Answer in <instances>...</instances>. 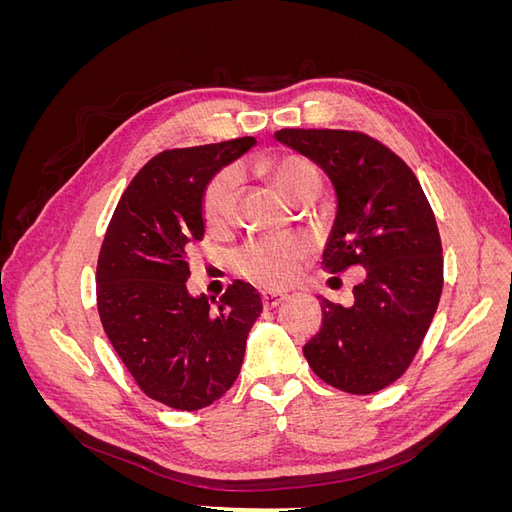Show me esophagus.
<instances>
[{
	"instance_id": "34e87169",
	"label": "esophagus",
	"mask_w": 512,
	"mask_h": 512,
	"mask_svg": "<svg viewBox=\"0 0 512 512\" xmlns=\"http://www.w3.org/2000/svg\"><path fill=\"white\" fill-rule=\"evenodd\" d=\"M284 301H286V292H280V290H265V292H262V303H265L267 309L277 307Z\"/></svg>"
}]
</instances>
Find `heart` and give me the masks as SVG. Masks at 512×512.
<instances>
[{
	"label": "heart",
	"instance_id": "b5f03b06",
	"mask_svg": "<svg viewBox=\"0 0 512 512\" xmlns=\"http://www.w3.org/2000/svg\"><path fill=\"white\" fill-rule=\"evenodd\" d=\"M275 188L288 200L297 198L309 185H318L316 168L303 158H275L262 164ZM241 190L239 168L230 166L215 175L205 190L203 211L209 226H222L232 218ZM305 252L301 241H262L245 247L237 256V269L250 280L267 286H282L290 282L297 271V260Z\"/></svg>",
	"mask_w": 512,
	"mask_h": 512
}]
</instances>
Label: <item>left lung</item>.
<instances>
[{"label":"left lung","instance_id":"obj_1","mask_svg":"<svg viewBox=\"0 0 512 512\" xmlns=\"http://www.w3.org/2000/svg\"><path fill=\"white\" fill-rule=\"evenodd\" d=\"M273 138L318 164L335 190L322 269H365L352 305L322 299V327L303 348L314 374L369 395L393 384L421 346L442 294V243L421 183L374 138L284 128Z\"/></svg>","mask_w":512,"mask_h":512}]
</instances>
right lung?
<instances>
[{"mask_svg":"<svg viewBox=\"0 0 512 512\" xmlns=\"http://www.w3.org/2000/svg\"><path fill=\"white\" fill-rule=\"evenodd\" d=\"M254 136L162 151L123 192L98 258V312L143 393L175 410H200L235 384L247 333L262 314L252 284L220 301L190 294L188 256L205 237L203 198Z\"/></svg>","mask_w":512,"mask_h":512,"instance_id":"right-lung-1","label":"right lung"}]
</instances>
